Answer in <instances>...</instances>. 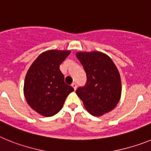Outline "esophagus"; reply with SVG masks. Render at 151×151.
Returning a JSON list of instances; mask_svg holds the SVG:
<instances>
[{"label": "esophagus", "mask_w": 151, "mask_h": 151, "mask_svg": "<svg viewBox=\"0 0 151 151\" xmlns=\"http://www.w3.org/2000/svg\"><path fill=\"white\" fill-rule=\"evenodd\" d=\"M71 86H73V88L74 89V90H76V89H77V84H76V83H73L71 84Z\"/></svg>", "instance_id": "esophagus-1"}]
</instances>
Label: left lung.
Segmentation results:
<instances>
[{
	"mask_svg": "<svg viewBox=\"0 0 151 151\" xmlns=\"http://www.w3.org/2000/svg\"><path fill=\"white\" fill-rule=\"evenodd\" d=\"M76 56L86 74L85 86L76 93L91 115L100 116L112 111L120 100V74L112 60L99 52H77Z\"/></svg>",
	"mask_w": 151,
	"mask_h": 151,
	"instance_id": "1",
	"label": "left lung"
}]
</instances>
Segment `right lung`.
<instances>
[{
  "instance_id": "add662e5",
  "label": "right lung",
  "mask_w": 151,
  "mask_h": 151,
  "mask_svg": "<svg viewBox=\"0 0 151 151\" xmlns=\"http://www.w3.org/2000/svg\"><path fill=\"white\" fill-rule=\"evenodd\" d=\"M70 51L48 50L39 55L29 68L24 81L25 98L32 109L46 117L62 108L67 96L74 91L65 83L59 66Z\"/></svg>"
}]
</instances>
